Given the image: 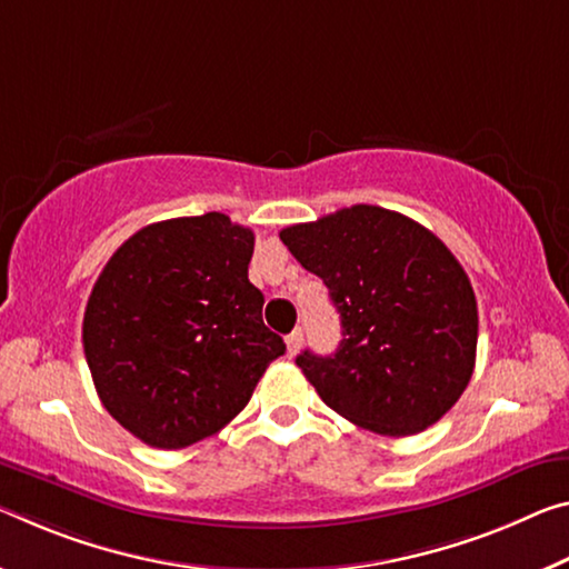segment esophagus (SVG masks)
<instances>
[{"label":"esophagus","instance_id":"esophagus-1","mask_svg":"<svg viewBox=\"0 0 569 569\" xmlns=\"http://www.w3.org/2000/svg\"><path fill=\"white\" fill-rule=\"evenodd\" d=\"M301 341H303V331L301 329H293L291 333L286 337V349H288V357H296L301 349Z\"/></svg>","mask_w":569,"mask_h":569}]
</instances>
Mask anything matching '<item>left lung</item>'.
I'll return each instance as SVG.
<instances>
[{
	"label": "left lung",
	"instance_id": "obj_1",
	"mask_svg": "<svg viewBox=\"0 0 569 569\" xmlns=\"http://www.w3.org/2000/svg\"><path fill=\"white\" fill-rule=\"evenodd\" d=\"M341 317L339 349L296 357L319 398L382 436H415L461 398L476 365L479 309L453 252L420 222L355 204L281 230Z\"/></svg>",
	"mask_w": 569,
	"mask_h": 569
}]
</instances>
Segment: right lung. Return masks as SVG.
<instances>
[{
	"label": "right lung",
	"mask_w": 569,
	"mask_h": 569,
	"mask_svg": "<svg viewBox=\"0 0 569 569\" xmlns=\"http://www.w3.org/2000/svg\"><path fill=\"white\" fill-rule=\"evenodd\" d=\"M256 236L228 214L154 222L90 291L83 349L103 408L151 448L214 436L286 351L248 281Z\"/></svg>",
	"instance_id": "add662e5"
}]
</instances>
